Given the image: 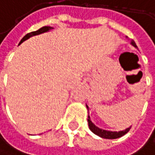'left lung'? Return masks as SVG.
I'll return each instance as SVG.
<instances>
[{
  "mask_svg": "<svg viewBox=\"0 0 155 155\" xmlns=\"http://www.w3.org/2000/svg\"><path fill=\"white\" fill-rule=\"evenodd\" d=\"M131 44H132L134 47L137 48V45H136V43L134 42V41L132 40V41H131ZM86 107H87V109L89 110V107H88L87 104H86ZM87 121H88V125H89L90 130H91L94 134H96V135H98V136H100V137H102V138H104V139H117V138H120V137L124 136L125 134H127V133L130 131L131 127H132V126H130V127L126 128L125 130L119 131V132H113V131L104 130V129H101V128H99L98 126H96V125L91 121V118H90L89 115H88Z\"/></svg>",
  "mask_w": 155,
  "mask_h": 155,
  "instance_id": "8db88e82",
  "label": "left lung"
}]
</instances>
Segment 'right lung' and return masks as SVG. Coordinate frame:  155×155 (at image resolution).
<instances>
[{"label":"right lung","instance_id":"right-lung-1","mask_svg":"<svg viewBox=\"0 0 155 155\" xmlns=\"http://www.w3.org/2000/svg\"><path fill=\"white\" fill-rule=\"evenodd\" d=\"M52 29H53V28L51 27V26H43V27H41V29H39L38 31H31V32H30V33H27V34L21 40V41H20L19 44H21V42H23L24 41L28 40L29 38H31V37H32V36H35V35H39V34L47 32V31H51V30H52Z\"/></svg>","mask_w":155,"mask_h":155}]
</instances>
